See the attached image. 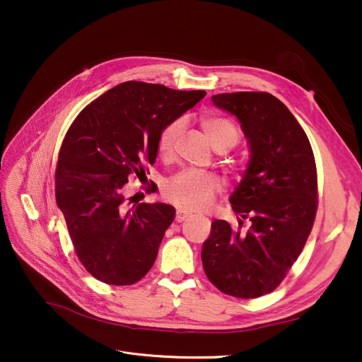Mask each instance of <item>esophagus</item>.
I'll list each match as a JSON object with an SVG mask.
<instances>
[{
    "mask_svg": "<svg viewBox=\"0 0 362 362\" xmlns=\"http://www.w3.org/2000/svg\"><path fill=\"white\" fill-rule=\"evenodd\" d=\"M191 214H192L191 211H186V210H183V208H179L177 213H176V221L180 223V221H183L185 218H187Z\"/></svg>",
    "mask_w": 362,
    "mask_h": 362,
    "instance_id": "obj_1",
    "label": "esophagus"
}]
</instances>
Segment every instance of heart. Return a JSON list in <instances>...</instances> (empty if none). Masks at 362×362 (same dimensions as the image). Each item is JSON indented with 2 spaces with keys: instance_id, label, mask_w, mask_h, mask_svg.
Masks as SVG:
<instances>
[{
  "instance_id": "obj_1",
  "label": "heart",
  "mask_w": 362,
  "mask_h": 362,
  "mask_svg": "<svg viewBox=\"0 0 362 362\" xmlns=\"http://www.w3.org/2000/svg\"><path fill=\"white\" fill-rule=\"evenodd\" d=\"M201 124L217 151H227L236 146L242 138L239 126L229 119L217 116L205 117ZM182 129L183 122L175 120L160 133L158 154L163 158L173 157L179 145ZM220 187L221 183L214 175L198 170H187L171 177L165 183V194L176 205L186 208V210H202L213 202Z\"/></svg>"
}]
</instances>
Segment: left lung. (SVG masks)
I'll use <instances>...</instances> for the list:
<instances>
[{"label": "left lung", "instance_id": "8db88e82", "mask_svg": "<svg viewBox=\"0 0 362 362\" xmlns=\"http://www.w3.org/2000/svg\"><path fill=\"white\" fill-rule=\"evenodd\" d=\"M211 100L242 123L251 160L230 197L239 229L213 221L202 246L204 272L226 295L259 298L286 277L313 230L318 205L314 152L293 114L272 93H218ZM246 218L250 226L242 231Z\"/></svg>", "mask_w": 362, "mask_h": 362}]
</instances>
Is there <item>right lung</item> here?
<instances>
[{
    "instance_id": "1",
    "label": "right lung",
    "mask_w": 362,
    "mask_h": 362,
    "mask_svg": "<svg viewBox=\"0 0 362 362\" xmlns=\"http://www.w3.org/2000/svg\"><path fill=\"white\" fill-rule=\"evenodd\" d=\"M205 95L129 81L88 104L70 124L55 168V201L76 255L95 279L129 286L154 265L176 210L167 204L130 206L126 183L145 176L163 129ZM144 189L154 192L156 183Z\"/></svg>"
}]
</instances>
